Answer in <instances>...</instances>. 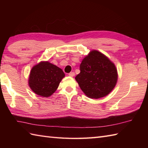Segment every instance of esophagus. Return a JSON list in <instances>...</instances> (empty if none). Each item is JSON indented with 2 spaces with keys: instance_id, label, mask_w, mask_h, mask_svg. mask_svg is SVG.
Instances as JSON below:
<instances>
[{
  "instance_id": "obj_1",
  "label": "esophagus",
  "mask_w": 148,
  "mask_h": 148,
  "mask_svg": "<svg viewBox=\"0 0 148 148\" xmlns=\"http://www.w3.org/2000/svg\"><path fill=\"white\" fill-rule=\"evenodd\" d=\"M74 75H75V73H74V72H70V73L69 74V76H71V77H73Z\"/></svg>"
}]
</instances>
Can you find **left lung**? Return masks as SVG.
Instances as JSON below:
<instances>
[{"label": "left lung", "mask_w": 148, "mask_h": 148, "mask_svg": "<svg viewBox=\"0 0 148 148\" xmlns=\"http://www.w3.org/2000/svg\"><path fill=\"white\" fill-rule=\"evenodd\" d=\"M85 95L91 99L108 95L118 81L115 65L97 50H93L80 64V73L75 77Z\"/></svg>", "instance_id": "1"}]
</instances>
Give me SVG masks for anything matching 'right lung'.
Segmentation results:
<instances>
[{
    "label": "right lung",
    "instance_id": "add662e5",
    "mask_svg": "<svg viewBox=\"0 0 148 148\" xmlns=\"http://www.w3.org/2000/svg\"><path fill=\"white\" fill-rule=\"evenodd\" d=\"M64 77L60 68L49 62H40L31 69L29 85L37 95L48 97L58 88Z\"/></svg>",
    "mask_w": 148,
    "mask_h": 148
}]
</instances>
